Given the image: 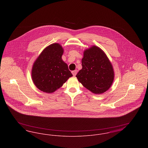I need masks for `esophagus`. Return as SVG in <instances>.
<instances>
[{"mask_svg": "<svg viewBox=\"0 0 148 148\" xmlns=\"http://www.w3.org/2000/svg\"><path fill=\"white\" fill-rule=\"evenodd\" d=\"M71 73H72V74H73V75L74 76H75L77 75V71L75 70V71H72Z\"/></svg>", "mask_w": 148, "mask_h": 148, "instance_id": "esophagus-1", "label": "esophagus"}]
</instances>
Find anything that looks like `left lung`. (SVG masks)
Here are the masks:
<instances>
[{
	"label": "left lung",
	"instance_id": "obj_1",
	"mask_svg": "<svg viewBox=\"0 0 148 148\" xmlns=\"http://www.w3.org/2000/svg\"><path fill=\"white\" fill-rule=\"evenodd\" d=\"M82 65L76 77L85 88L96 94L110 88L114 79L113 65L100 48L93 45L84 50Z\"/></svg>",
	"mask_w": 148,
	"mask_h": 148
}]
</instances>
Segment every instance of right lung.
I'll list each match as a JSON object with an SVG mask.
<instances>
[{
  "label": "right lung",
  "instance_id": "right-lung-1",
  "mask_svg": "<svg viewBox=\"0 0 148 148\" xmlns=\"http://www.w3.org/2000/svg\"><path fill=\"white\" fill-rule=\"evenodd\" d=\"M63 52L59 44L53 43L43 50L34 62L32 78L40 90L53 92L73 76L68 65L62 60Z\"/></svg>",
  "mask_w": 148,
  "mask_h": 148
}]
</instances>
